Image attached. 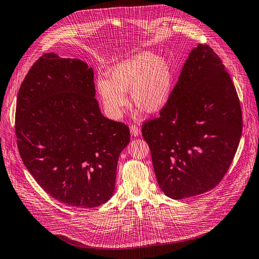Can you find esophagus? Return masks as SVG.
Listing matches in <instances>:
<instances>
[{
    "instance_id": "obj_1",
    "label": "esophagus",
    "mask_w": 259,
    "mask_h": 259,
    "mask_svg": "<svg viewBox=\"0 0 259 259\" xmlns=\"http://www.w3.org/2000/svg\"><path fill=\"white\" fill-rule=\"evenodd\" d=\"M131 134L134 136V137H138L141 135V128L137 126V125H131Z\"/></svg>"
}]
</instances>
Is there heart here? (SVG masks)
<instances>
[{"mask_svg": "<svg viewBox=\"0 0 259 259\" xmlns=\"http://www.w3.org/2000/svg\"><path fill=\"white\" fill-rule=\"evenodd\" d=\"M173 68L167 58L143 51L114 64L108 78H98L96 90L109 117L120 118L134 104L149 114L161 112L173 92Z\"/></svg>", "mask_w": 259, "mask_h": 259, "instance_id": "obj_1", "label": "heart"}]
</instances>
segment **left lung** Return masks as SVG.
<instances>
[{"label":"left lung","instance_id":"1","mask_svg":"<svg viewBox=\"0 0 259 259\" xmlns=\"http://www.w3.org/2000/svg\"><path fill=\"white\" fill-rule=\"evenodd\" d=\"M242 130L240 101L224 64L208 46L197 45L160 117L142 126L162 192L178 200L214 188Z\"/></svg>","mask_w":259,"mask_h":259}]
</instances>
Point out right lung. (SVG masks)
I'll list each match as a JSON object with an SVG mask.
<instances>
[{
  "label": "right lung",
  "instance_id": "add662e5",
  "mask_svg": "<svg viewBox=\"0 0 259 259\" xmlns=\"http://www.w3.org/2000/svg\"><path fill=\"white\" fill-rule=\"evenodd\" d=\"M93 69L79 59L42 55L19 88L15 134L22 160L40 186L69 206L112 198L130 130L106 118L95 99Z\"/></svg>",
  "mask_w": 259,
  "mask_h": 259
}]
</instances>
